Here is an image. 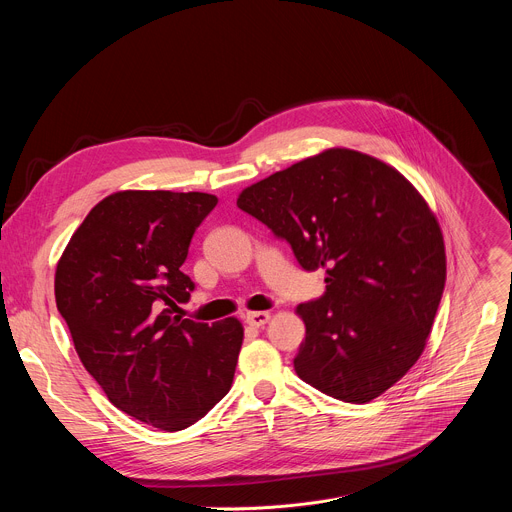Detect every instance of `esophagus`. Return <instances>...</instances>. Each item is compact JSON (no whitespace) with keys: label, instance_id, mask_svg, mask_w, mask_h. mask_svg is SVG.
<instances>
[{"label":"esophagus","instance_id":"1","mask_svg":"<svg viewBox=\"0 0 512 512\" xmlns=\"http://www.w3.org/2000/svg\"><path fill=\"white\" fill-rule=\"evenodd\" d=\"M269 318H271L269 312H249V314L245 316V322H247L249 326L261 328V326H265V324L269 322Z\"/></svg>","mask_w":512,"mask_h":512}]
</instances>
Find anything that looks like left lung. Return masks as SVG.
<instances>
[{"mask_svg": "<svg viewBox=\"0 0 512 512\" xmlns=\"http://www.w3.org/2000/svg\"><path fill=\"white\" fill-rule=\"evenodd\" d=\"M237 206L289 243L324 296L298 306L294 369L314 389L369 403L421 356L446 285L433 212L385 162L332 148L245 188Z\"/></svg>", "mask_w": 512, "mask_h": 512, "instance_id": "obj_1", "label": "left lung"}]
</instances>
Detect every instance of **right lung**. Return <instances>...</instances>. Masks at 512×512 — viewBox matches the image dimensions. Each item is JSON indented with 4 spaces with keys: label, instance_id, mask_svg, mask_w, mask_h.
<instances>
[{
    "label": "right lung",
    "instance_id": "1",
    "mask_svg": "<svg viewBox=\"0 0 512 512\" xmlns=\"http://www.w3.org/2000/svg\"><path fill=\"white\" fill-rule=\"evenodd\" d=\"M216 202L204 192H115L56 265V308L85 369L117 409L164 431L190 427L229 393L243 344L237 318L210 326L172 316L194 289L180 267Z\"/></svg>",
    "mask_w": 512,
    "mask_h": 512
}]
</instances>
